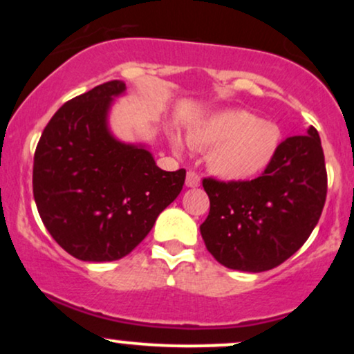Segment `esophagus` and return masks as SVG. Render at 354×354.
I'll use <instances>...</instances> for the list:
<instances>
[{
    "label": "esophagus",
    "instance_id": "obj_1",
    "mask_svg": "<svg viewBox=\"0 0 354 354\" xmlns=\"http://www.w3.org/2000/svg\"><path fill=\"white\" fill-rule=\"evenodd\" d=\"M200 183V174L194 171H188V174H186V186H188V188H198Z\"/></svg>",
    "mask_w": 354,
    "mask_h": 354
}]
</instances>
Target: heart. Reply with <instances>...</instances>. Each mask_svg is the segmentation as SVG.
<instances>
[{
	"label": "heart",
	"mask_w": 354,
	"mask_h": 354,
	"mask_svg": "<svg viewBox=\"0 0 354 354\" xmlns=\"http://www.w3.org/2000/svg\"><path fill=\"white\" fill-rule=\"evenodd\" d=\"M188 141L200 149H211V173L221 180L246 181L273 163L281 145V129L245 109H225L194 124Z\"/></svg>",
	"instance_id": "1"
}]
</instances>
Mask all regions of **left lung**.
Instances as JSON below:
<instances>
[{
	"label": "left lung",
	"mask_w": 354,
	"mask_h": 354,
	"mask_svg": "<svg viewBox=\"0 0 354 354\" xmlns=\"http://www.w3.org/2000/svg\"><path fill=\"white\" fill-rule=\"evenodd\" d=\"M209 214L200 226L206 250L230 270H273L304 245L326 201L328 176L315 128L290 136L261 176L205 178Z\"/></svg>",
	"instance_id": "8db88e82"
}]
</instances>
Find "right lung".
Instances as JSON below:
<instances>
[{
    "instance_id": "right-lung-1",
    "label": "right lung",
    "mask_w": 354,
    "mask_h": 354,
    "mask_svg": "<svg viewBox=\"0 0 354 354\" xmlns=\"http://www.w3.org/2000/svg\"><path fill=\"white\" fill-rule=\"evenodd\" d=\"M124 89L108 81L64 103L36 146V208L53 239L81 261L131 253L185 185L186 169L163 171L145 146L109 133L108 111Z\"/></svg>"
}]
</instances>
